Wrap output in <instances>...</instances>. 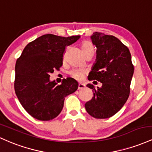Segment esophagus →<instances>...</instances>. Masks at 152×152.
<instances>
[{
    "label": "esophagus",
    "mask_w": 152,
    "mask_h": 152,
    "mask_svg": "<svg viewBox=\"0 0 152 152\" xmlns=\"http://www.w3.org/2000/svg\"><path fill=\"white\" fill-rule=\"evenodd\" d=\"M85 88V85L83 84V83H79L78 85V90H80Z\"/></svg>",
    "instance_id": "esophagus-1"
}]
</instances>
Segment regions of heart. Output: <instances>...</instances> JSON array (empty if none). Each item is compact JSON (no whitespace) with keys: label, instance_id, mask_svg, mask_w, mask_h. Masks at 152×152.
<instances>
[{"label":"heart","instance_id":"b5f03b06","mask_svg":"<svg viewBox=\"0 0 152 152\" xmlns=\"http://www.w3.org/2000/svg\"><path fill=\"white\" fill-rule=\"evenodd\" d=\"M81 48L85 54L90 52H95L94 46L93 45L91 42H88V41H85V42L82 43ZM85 74H86V70L84 69H81V68L74 69L69 72V75H70L72 77L79 81L82 80L84 78Z\"/></svg>","mask_w":152,"mask_h":152}]
</instances>
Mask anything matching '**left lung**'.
Wrapping results in <instances>:
<instances>
[{
    "instance_id": "left-lung-1",
    "label": "left lung",
    "mask_w": 152,
    "mask_h": 152,
    "mask_svg": "<svg viewBox=\"0 0 152 152\" xmlns=\"http://www.w3.org/2000/svg\"><path fill=\"white\" fill-rule=\"evenodd\" d=\"M97 48L96 62L88 75L102 86L93 90V96L85 103L87 112L95 118H108L121 109L129 98L134 67L129 49L112 35L95 32L91 37Z\"/></svg>"
}]
</instances>
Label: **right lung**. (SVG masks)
<instances>
[{
  "mask_svg": "<svg viewBox=\"0 0 152 152\" xmlns=\"http://www.w3.org/2000/svg\"><path fill=\"white\" fill-rule=\"evenodd\" d=\"M80 37L43 35L27 44L17 59L15 93L26 111L37 120L57 117L62 111L64 98L77 90L78 83L73 78L63 79L62 84L57 85L49 77L62 66L66 47Z\"/></svg>",
  "mask_w": 152,
  "mask_h": 152,
  "instance_id": "add662e5",
  "label": "right lung"
}]
</instances>
